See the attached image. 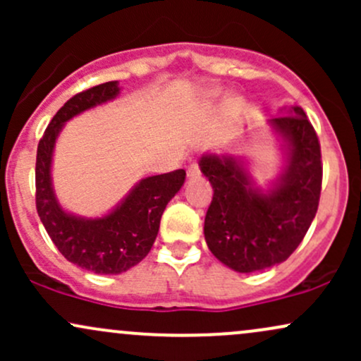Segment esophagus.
Segmentation results:
<instances>
[{
	"mask_svg": "<svg viewBox=\"0 0 361 361\" xmlns=\"http://www.w3.org/2000/svg\"><path fill=\"white\" fill-rule=\"evenodd\" d=\"M186 176H188V180H197V178L200 176V168H198L197 163L190 164L188 171H186Z\"/></svg>",
	"mask_w": 361,
	"mask_h": 361,
	"instance_id": "esophagus-1",
	"label": "esophagus"
}]
</instances>
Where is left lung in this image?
<instances>
[{"instance_id": "left-lung-1", "label": "left lung", "mask_w": 361, "mask_h": 361, "mask_svg": "<svg viewBox=\"0 0 361 361\" xmlns=\"http://www.w3.org/2000/svg\"><path fill=\"white\" fill-rule=\"evenodd\" d=\"M283 152L280 175L261 188L244 156L205 152L198 166L214 190L205 215L209 250L238 273L267 270L297 250L316 217L322 183L321 146L300 106L268 122Z\"/></svg>"}]
</instances>
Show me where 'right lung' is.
I'll use <instances>...</instances> for the list:
<instances>
[{"label": "right lung", "instance_id": "1", "mask_svg": "<svg viewBox=\"0 0 361 361\" xmlns=\"http://www.w3.org/2000/svg\"><path fill=\"white\" fill-rule=\"evenodd\" d=\"M118 81L78 93L54 115L37 147L35 204L40 221L61 255L71 263L98 275H118L147 256L159 231L168 202L185 183L183 169L142 178L110 212L102 217H82L62 209L52 185L56 140L66 122L82 111L115 100Z\"/></svg>", "mask_w": 361, "mask_h": 361}]
</instances>
